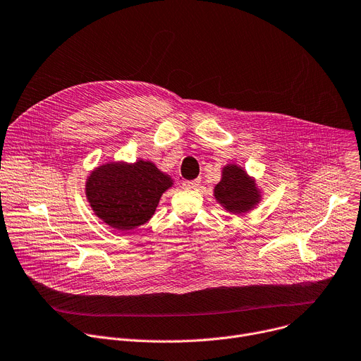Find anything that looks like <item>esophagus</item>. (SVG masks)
I'll return each mask as SVG.
<instances>
[{
	"label": "esophagus",
	"instance_id": "esophagus-1",
	"mask_svg": "<svg viewBox=\"0 0 361 361\" xmlns=\"http://www.w3.org/2000/svg\"><path fill=\"white\" fill-rule=\"evenodd\" d=\"M199 185H200V180H191V181L183 183V187L185 190H195V188H199Z\"/></svg>",
	"mask_w": 361,
	"mask_h": 361
}]
</instances>
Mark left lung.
<instances>
[{"label": "left lung", "mask_w": 361, "mask_h": 361, "mask_svg": "<svg viewBox=\"0 0 361 361\" xmlns=\"http://www.w3.org/2000/svg\"><path fill=\"white\" fill-rule=\"evenodd\" d=\"M213 195L227 213L246 214L262 202L264 192L255 177H250L238 164L231 162L221 169V178L216 184Z\"/></svg>", "instance_id": "8db88e82"}]
</instances>
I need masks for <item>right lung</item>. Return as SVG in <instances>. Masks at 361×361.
<instances>
[{"instance_id":"1","label":"right lung","mask_w":361,"mask_h":361,"mask_svg":"<svg viewBox=\"0 0 361 361\" xmlns=\"http://www.w3.org/2000/svg\"><path fill=\"white\" fill-rule=\"evenodd\" d=\"M173 185V177L152 161H108L89 173L85 194L105 224L118 232H130L148 223L162 194Z\"/></svg>"}]
</instances>
